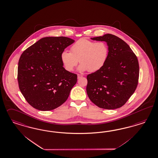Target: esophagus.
<instances>
[{"label": "esophagus", "mask_w": 158, "mask_h": 158, "mask_svg": "<svg viewBox=\"0 0 158 158\" xmlns=\"http://www.w3.org/2000/svg\"><path fill=\"white\" fill-rule=\"evenodd\" d=\"M82 75H81V74H77V77H78V79H80V78H81V77H82Z\"/></svg>", "instance_id": "obj_1"}]
</instances>
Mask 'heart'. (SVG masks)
I'll return each instance as SVG.
<instances>
[{
	"mask_svg": "<svg viewBox=\"0 0 158 158\" xmlns=\"http://www.w3.org/2000/svg\"><path fill=\"white\" fill-rule=\"evenodd\" d=\"M71 52L64 50L61 54L62 63L67 70H73L80 61L81 64L78 70L95 72L105 64L109 54V47L104 41L95 42L82 38L71 46Z\"/></svg>",
	"mask_w": 158,
	"mask_h": 158,
	"instance_id": "heart-1",
	"label": "heart"
}]
</instances>
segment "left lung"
Instances as JSON below:
<instances>
[{"label":"left lung","mask_w":158,"mask_h":158,"mask_svg":"<svg viewBox=\"0 0 158 158\" xmlns=\"http://www.w3.org/2000/svg\"><path fill=\"white\" fill-rule=\"evenodd\" d=\"M91 39L106 42L109 54L104 66L87 77L88 96L101 108H120L137 87L139 74L137 57L127 43L116 35L106 34Z\"/></svg>","instance_id":"1"}]
</instances>
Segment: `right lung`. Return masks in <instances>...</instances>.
Returning <instances> with one entry per match:
<instances>
[{
	"label": "right lung",
	"instance_id": "add662e5",
	"mask_svg": "<svg viewBox=\"0 0 158 158\" xmlns=\"http://www.w3.org/2000/svg\"><path fill=\"white\" fill-rule=\"evenodd\" d=\"M74 42L66 37H46L22 54L18 63L19 87L33 108L53 110L68 98L77 75L65 70L61 54Z\"/></svg>",
	"mask_w": 158,
	"mask_h": 158
}]
</instances>
